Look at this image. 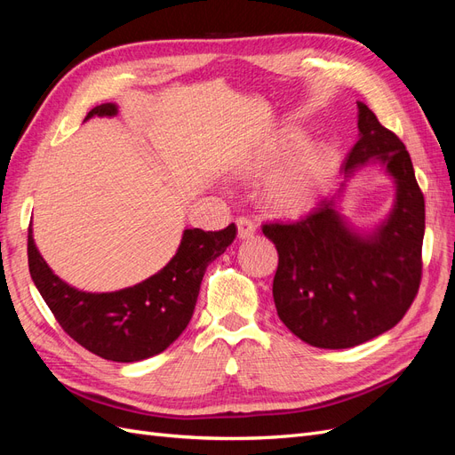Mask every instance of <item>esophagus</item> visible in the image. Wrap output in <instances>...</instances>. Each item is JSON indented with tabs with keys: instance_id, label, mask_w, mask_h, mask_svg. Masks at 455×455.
Returning a JSON list of instances; mask_svg holds the SVG:
<instances>
[{
	"instance_id": "1",
	"label": "esophagus",
	"mask_w": 455,
	"mask_h": 455,
	"mask_svg": "<svg viewBox=\"0 0 455 455\" xmlns=\"http://www.w3.org/2000/svg\"><path fill=\"white\" fill-rule=\"evenodd\" d=\"M237 233H239V239H251L256 233V224L252 220L243 216L237 220Z\"/></svg>"
}]
</instances>
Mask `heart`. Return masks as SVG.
<instances>
[{"label": "heart", "instance_id": "obj_1", "mask_svg": "<svg viewBox=\"0 0 455 455\" xmlns=\"http://www.w3.org/2000/svg\"><path fill=\"white\" fill-rule=\"evenodd\" d=\"M306 146L304 136H284L273 140L256 154L246 157L237 171L244 180H256L284 161L296 156ZM336 167V154L328 146H311L284 167L275 171L264 186V201L267 209L277 214H299L307 211L319 197L324 182Z\"/></svg>", "mask_w": 455, "mask_h": 455}]
</instances>
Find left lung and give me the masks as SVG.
<instances>
[{"mask_svg": "<svg viewBox=\"0 0 455 455\" xmlns=\"http://www.w3.org/2000/svg\"><path fill=\"white\" fill-rule=\"evenodd\" d=\"M383 163L396 184L389 218L359 233L338 212V196L291 224H264L279 252L273 299L279 319L313 347L347 349L391 330L414 301L421 283L425 201L401 139L359 102V140L343 163L353 176Z\"/></svg>", "mask_w": 455, "mask_h": 455, "instance_id": "obj_1", "label": "left lung"}]
</instances>
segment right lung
Returning a JSON list of instances; mask_svg holds the SVG:
<instances>
[{
    "label": "right lung",
    "mask_w": 455,
    "mask_h": 455,
    "mask_svg": "<svg viewBox=\"0 0 455 455\" xmlns=\"http://www.w3.org/2000/svg\"><path fill=\"white\" fill-rule=\"evenodd\" d=\"M116 104L92 108L112 117ZM235 224L220 231L186 229L174 258L149 279L117 292H84L66 284L41 258L28 229V266L41 298L64 332L106 361L136 363L167 349L194 315L206 266L233 243Z\"/></svg>",
    "instance_id": "add662e5"
}]
</instances>
